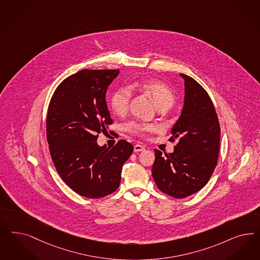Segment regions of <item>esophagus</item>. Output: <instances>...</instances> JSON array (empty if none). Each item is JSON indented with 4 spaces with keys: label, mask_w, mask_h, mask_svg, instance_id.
<instances>
[{
    "label": "esophagus",
    "mask_w": 260,
    "mask_h": 260,
    "mask_svg": "<svg viewBox=\"0 0 260 260\" xmlns=\"http://www.w3.org/2000/svg\"><path fill=\"white\" fill-rule=\"evenodd\" d=\"M145 150V147L143 146V145H141V144H136L134 146V151L137 153V152H142V151Z\"/></svg>",
    "instance_id": "1"
}]
</instances>
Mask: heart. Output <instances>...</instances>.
Masks as SVG:
<instances>
[{
    "instance_id": "obj_1",
    "label": "heart",
    "mask_w": 260,
    "mask_h": 260,
    "mask_svg": "<svg viewBox=\"0 0 260 260\" xmlns=\"http://www.w3.org/2000/svg\"><path fill=\"white\" fill-rule=\"evenodd\" d=\"M133 89H138L146 93L157 108L161 107H171L174 103V94L168 86L160 81L154 79H142L135 82L132 86ZM132 99V91L128 87H120L117 89L111 98V106L112 109L118 116H123L128 112ZM157 127L151 124H141L137 122H131L127 125V130L139 135L146 136L149 133L155 132Z\"/></svg>"
}]
</instances>
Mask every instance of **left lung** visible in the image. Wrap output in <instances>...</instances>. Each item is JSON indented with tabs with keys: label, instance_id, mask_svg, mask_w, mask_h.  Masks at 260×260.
<instances>
[{
	"label": "left lung",
	"instance_id": "obj_1",
	"mask_svg": "<svg viewBox=\"0 0 260 260\" xmlns=\"http://www.w3.org/2000/svg\"><path fill=\"white\" fill-rule=\"evenodd\" d=\"M180 76L184 81V106L170 139L179 138V143L166 157L155 149L152 167L159 190L178 199L199 191L209 182L220 145L219 120L208 92L192 77Z\"/></svg>",
	"mask_w": 260,
	"mask_h": 260
}]
</instances>
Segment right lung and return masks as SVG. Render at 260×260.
<instances>
[{
    "mask_svg": "<svg viewBox=\"0 0 260 260\" xmlns=\"http://www.w3.org/2000/svg\"><path fill=\"white\" fill-rule=\"evenodd\" d=\"M118 74L81 70L60 83L49 105L47 140L54 167L67 185L87 198L117 190L122 166L134 150L124 140L112 148L96 143L113 123L105 96Z\"/></svg>",
    "mask_w": 260,
    "mask_h": 260,
    "instance_id": "right-lung-1",
    "label": "right lung"
}]
</instances>
